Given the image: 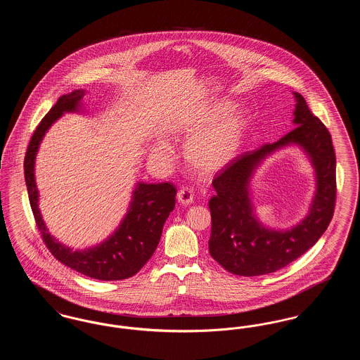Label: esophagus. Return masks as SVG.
<instances>
[{
    "label": "esophagus",
    "mask_w": 360,
    "mask_h": 360,
    "mask_svg": "<svg viewBox=\"0 0 360 360\" xmlns=\"http://www.w3.org/2000/svg\"><path fill=\"white\" fill-rule=\"evenodd\" d=\"M193 195H194V194H193V191H191L190 188H182V190L178 191L176 200H178L179 204L188 206L193 202Z\"/></svg>",
    "instance_id": "esophagus-1"
}]
</instances>
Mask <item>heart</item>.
<instances>
[{"label": "heart", "mask_w": 360, "mask_h": 360, "mask_svg": "<svg viewBox=\"0 0 360 360\" xmlns=\"http://www.w3.org/2000/svg\"><path fill=\"white\" fill-rule=\"evenodd\" d=\"M235 103L228 98L206 103L193 116L172 127V134L188 139L185 160L200 176L210 178L223 172L239 155L248 131V115L243 109H232ZM170 148L159 143L154 156L167 159Z\"/></svg>", "instance_id": "obj_1"}]
</instances>
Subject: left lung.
<instances>
[{
  "label": "left lung",
  "instance_id": "8db88e82",
  "mask_svg": "<svg viewBox=\"0 0 360 360\" xmlns=\"http://www.w3.org/2000/svg\"><path fill=\"white\" fill-rule=\"evenodd\" d=\"M295 98V128L275 143H267L238 156L212 185L216 194L209 201L212 235L209 252L229 273L243 276L270 274L304 255L323 236L332 220L336 200V156L326 125L310 110L305 98ZM300 146L315 170L316 191L309 214L288 230L260 224L250 197V179L257 167L275 150Z\"/></svg>",
  "mask_w": 360,
  "mask_h": 360
}]
</instances>
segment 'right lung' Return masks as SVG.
<instances>
[{"label": "right lung", "instance_id": "obj_1", "mask_svg": "<svg viewBox=\"0 0 360 360\" xmlns=\"http://www.w3.org/2000/svg\"><path fill=\"white\" fill-rule=\"evenodd\" d=\"M84 96V89L62 96L37 125L24 160L25 185L34 221L52 255L65 266L86 276L100 281H120L136 274L153 257L162 236L163 225L175 206L176 188L170 182H137L128 212L120 225L108 239L94 247L74 251L55 239L49 232L39 209L34 160L40 143L52 124L59 120L63 113L81 112Z\"/></svg>", "mask_w": 360, "mask_h": 360}]
</instances>
